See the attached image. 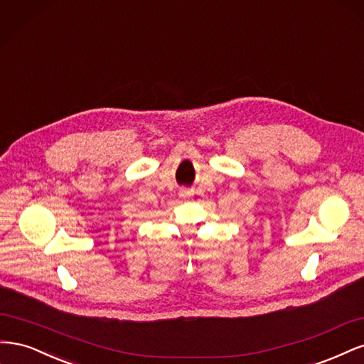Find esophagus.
Instances as JSON below:
<instances>
[{
    "label": "esophagus",
    "mask_w": 364,
    "mask_h": 364,
    "mask_svg": "<svg viewBox=\"0 0 364 364\" xmlns=\"http://www.w3.org/2000/svg\"><path fill=\"white\" fill-rule=\"evenodd\" d=\"M190 196H191V191H188V190H183V191H181V197H183V199H188Z\"/></svg>",
    "instance_id": "obj_1"
}]
</instances>
